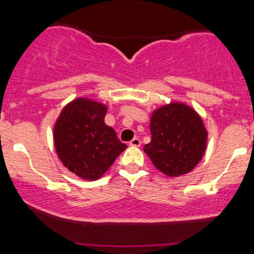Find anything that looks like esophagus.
Returning a JSON list of instances; mask_svg holds the SVG:
<instances>
[{"mask_svg": "<svg viewBox=\"0 0 254 254\" xmlns=\"http://www.w3.org/2000/svg\"><path fill=\"white\" fill-rule=\"evenodd\" d=\"M130 145H131V146H135V147H139L140 145H141V140H140L139 137H134V139L130 141Z\"/></svg>", "mask_w": 254, "mask_h": 254, "instance_id": "obj_1", "label": "esophagus"}]
</instances>
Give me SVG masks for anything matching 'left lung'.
I'll list each match as a JSON object with an SVG mask.
<instances>
[{"mask_svg": "<svg viewBox=\"0 0 254 254\" xmlns=\"http://www.w3.org/2000/svg\"><path fill=\"white\" fill-rule=\"evenodd\" d=\"M150 131L151 141L144 151L167 177L191 172L206 152L207 129L200 114L185 103L171 102L155 109Z\"/></svg>", "mask_w": 254, "mask_h": 254, "instance_id": "left-lung-1", "label": "left lung"}]
</instances>
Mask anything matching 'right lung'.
Segmentation results:
<instances>
[{
	"label": "right lung",
	"instance_id": "1",
	"mask_svg": "<svg viewBox=\"0 0 254 254\" xmlns=\"http://www.w3.org/2000/svg\"><path fill=\"white\" fill-rule=\"evenodd\" d=\"M107 112L103 103L79 97L62 109L54 124L53 141L59 160L83 180L104 176L127 149L115 130L104 123Z\"/></svg>",
	"mask_w": 254,
	"mask_h": 254
}]
</instances>
